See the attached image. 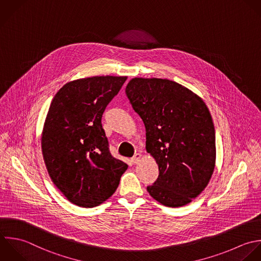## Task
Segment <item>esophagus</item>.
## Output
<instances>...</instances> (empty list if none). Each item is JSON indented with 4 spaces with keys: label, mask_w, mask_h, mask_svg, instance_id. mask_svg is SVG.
<instances>
[{
    "label": "esophagus",
    "mask_w": 261,
    "mask_h": 261,
    "mask_svg": "<svg viewBox=\"0 0 261 261\" xmlns=\"http://www.w3.org/2000/svg\"><path fill=\"white\" fill-rule=\"evenodd\" d=\"M140 159H141V154H140V153H136V154L131 159V163H132V164H137Z\"/></svg>",
    "instance_id": "1"
}]
</instances>
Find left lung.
<instances>
[{"instance_id": "left-lung-1", "label": "left lung", "mask_w": 261, "mask_h": 261, "mask_svg": "<svg viewBox=\"0 0 261 261\" xmlns=\"http://www.w3.org/2000/svg\"><path fill=\"white\" fill-rule=\"evenodd\" d=\"M125 91L144 123L146 151L159 165L148 193L165 206L190 203L207 186L216 165V132L205 102L161 78H133Z\"/></svg>"}]
</instances>
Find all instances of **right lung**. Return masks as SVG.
<instances>
[{
  "label": "right lung",
  "mask_w": 261,
  "mask_h": 261,
  "mask_svg": "<svg viewBox=\"0 0 261 261\" xmlns=\"http://www.w3.org/2000/svg\"><path fill=\"white\" fill-rule=\"evenodd\" d=\"M126 76H94L68 82L49 106L41 136L48 175L65 197L94 207L111 197L128 166L115 159L101 125Z\"/></svg>",
  "instance_id": "right-lung-1"
}]
</instances>
